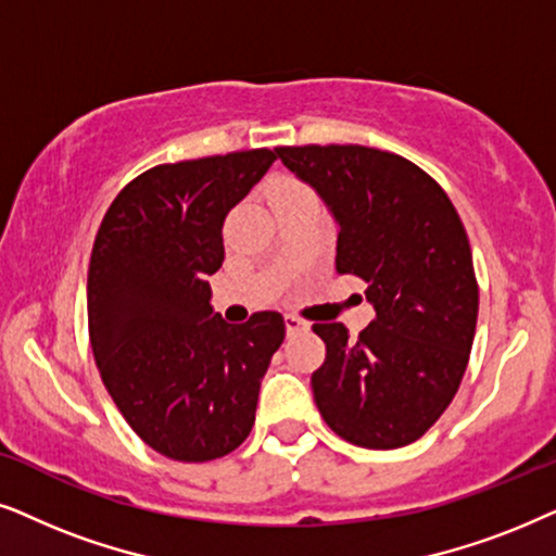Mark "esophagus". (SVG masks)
Wrapping results in <instances>:
<instances>
[{
    "label": "esophagus",
    "mask_w": 556,
    "mask_h": 556,
    "mask_svg": "<svg viewBox=\"0 0 556 556\" xmlns=\"http://www.w3.org/2000/svg\"><path fill=\"white\" fill-rule=\"evenodd\" d=\"M285 325H287V332L307 330V323L302 320V317H298V315H285Z\"/></svg>",
    "instance_id": "1"
}]
</instances>
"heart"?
<instances>
[{
	"instance_id": "1",
	"label": "heart",
	"mask_w": 556,
	"mask_h": 556,
	"mask_svg": "<svg viewBox=\"0 0 556 556\" xmlns=\"http://www.w3.org/2000/svg\"><path fill=\"white\" fill-rule=\"evenodd\" d=\"M298 198H313L307 185H302L294 177H282L271 185V203H285V201H298Z\"/></svg>"
}]
</instances>
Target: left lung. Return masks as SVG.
<instances>
[{
	"label": "left lung",
	"mask_w": 556,
	"mask_h": 556,
	"mask_svg": "<svg viewBox=\"0 0 556 556\" xmlns=\"http://www.w3.org/2000/svg\"><path fill=\"white\" fill-rule=\"evenodd\" d=\"M277 157L328 205L338 274L368 285L374 320L355 340L315 323L325 364L313 394L332 432L368 450L419 440L468 368L478 282L468 233L445 190L399 154L361 144L277 147Z\"/></svg>",
	"instance_id": "8db88e82"
}]
</instances>
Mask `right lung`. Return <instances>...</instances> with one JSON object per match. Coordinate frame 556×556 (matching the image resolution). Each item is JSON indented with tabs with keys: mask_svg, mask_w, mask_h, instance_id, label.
Returning a JSON list of instances; mask_svg holds the SVG:
<instances>
[{
	"mask_svg": "<svg viewBox=\"0 0 556 556\" xmlns=\"http://www.w3.org/2000/svg\"><path fill=\"white\" fill-rule=\"evenodd\" d=\"M277 152L157 165L109 205L88 266L96 366L129 427L180 463L233 453L254 427L258 387L285 340L271 309L231 325L211 305L224 220Z\"/></svg>",
	"mask_w": 556,
	"mask_h": 556,
	"instance_id": "1",
	"label": "right lung"
}]
</instances>
